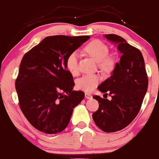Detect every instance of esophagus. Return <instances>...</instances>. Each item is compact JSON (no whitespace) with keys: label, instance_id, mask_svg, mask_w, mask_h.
Returning a JSON list of instances; mask_svg holds the SVG:
<instances>
[{"label":"esophagus","instance_id":"esophagus-1","mask_svg":"<svg viewBox=\"0 0 159 159\" xmlns=\"http://www.w3.org/2000/svg\"><path fill=\"white\" fill-rule=\"evenodd\" d=\"M92 97H93L92 95H91L90 93H85V98H88V99H89V98H92Z\"/></svg>","mask_w":159,"mask_h":159}]
</instances>
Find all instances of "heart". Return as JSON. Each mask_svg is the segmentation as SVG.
<instances>
[{
  "instance_id": "b5f03b06",
  "label": "heart",
  "mask_w": 159,
  "mask_h": 159,
  "mask_svg": "<svg viewBox=\"0 0 159 159\" xmlns=\"http://www.w3.org/2000/svg\"><path fill=\"white\" fill-rule=\"evenodd\" d=\"M85 52L98 61L99 67L105 72H111L116 66V60L113 56H108L109 48L101 40L95 39L87 45ZM66 66L72 74L78 71V55L76 52H71L66 60ZM101 78L96 74L84 75L76 81V87L84 92H91L98 84Z\"/></svg>"
}]
</instances>
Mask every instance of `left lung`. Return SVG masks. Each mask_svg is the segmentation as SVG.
<instances>
[{
  "mask_svg": "<svg viewBox=\"0 0 159 159\" xmlns=\"http://www.w3.org/2000/svg\"><path fill=\"white\" fill-rule=\"evenodd\" d=\"M105 37L117 44L122 55L111 75L98 87L106 98L93 96L99 105L93 119L104 132H114L129 125L138 115L147 91L148 77L140 50L116 34H105ZM107 94L111 100L107 98Z\"/></svg>",
  "mask_w": 159,
  "mask_h": 159,
  "instance_id": "left-lung-1",
  "label": "left lung"
}]
</instances>
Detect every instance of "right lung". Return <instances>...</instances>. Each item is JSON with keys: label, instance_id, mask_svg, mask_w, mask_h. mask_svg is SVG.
Masks as SVG:
<instances>
[{"label": "right lung", "instance_id": "1", "mask_svg": "<svg viewBox=\"0 0 159 159\" xmlns=\"http://www.w3.org/2000/svg\"><path fill=\"white\" fill-rule=\"evenodd\" d=\"M90 37L47 36L24 55L16 90L23 114L40 132L56 134L64 130L73 108L84 97L82 91L72 90L73 77L66 60Z\"/></svg>", "mask_w": 159, "mask_h": 159}]
</instances>
